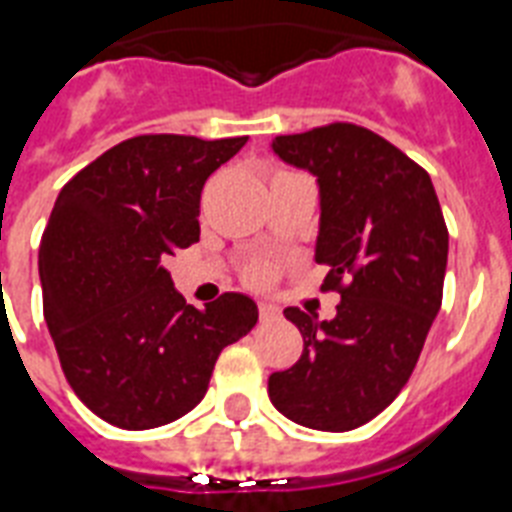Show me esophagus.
Returning <instances> with one entry per match:
<instances>
[{"instance_id": "34e87169", "label": "esophagus", "mask_w": 512, "mask_h": 512, "mask_svg": "<svg viewBox=\"0 0 512 512\" xmlns=\"http://www.w3.org/2000/svg\"><path fill=\"white\" fill-rule=\"evenodd\" d=\"M260 319L263 321H273L279 319V308L271 303H260Z\"/></svg>"}]
</instances>
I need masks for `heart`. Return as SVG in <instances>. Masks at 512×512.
I'll return each mask as SVG.
<instances>
[{
    "label": "heart",
    "instance_id": "obj_1",
    "mask_svg": "<svg viewBox=\"0 0 512 512\" xmlns=\"http://www.w3.org/2000/svg\"><path fill=\"white\" fill-rule=\"evenodd\" d=\"M276 276H279V265L273 263H252L244 268V284L255 289L271 287Z\"/></svg>",
    "mask_w": 512,
    "mask_h": 512
}]
</instances>
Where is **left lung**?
I'll list each match as a JSON object with an SVG mask.
<instances>
[{
	"label": "left lung",
	"mask_w": 512,
	"mask_h": 512,
	"mask_svg": "<svg viewBox=\"0 0 512 512\" xmlns=\"http://www.w3.org/2000/svg\"><path fill=\"white\" fill-rule=\"evenodd\" d=\"M273 151L319 180L316 263L340 305L332 321L284 311L303 356L268 377V396L297 425L345 433L412 377L444 297L449 231L428 172L377 132L324 124L279 135Z\"/></svg>",
	"instance_id": "1"
}]
</instances>
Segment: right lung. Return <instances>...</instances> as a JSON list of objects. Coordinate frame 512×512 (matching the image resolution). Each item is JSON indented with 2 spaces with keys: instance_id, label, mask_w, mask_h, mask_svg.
I'll use <instances>...</instances> for the list:
<instances>
[{
  "instance_id": "add662e5",
  "label": "right lung",
  "mask_w": 512,
  "mask_h": 512,
  "mask_svg": "<svg viewBox=\"0 0 512 512\" xmlns=\"http://www.w3.org/2000/svg\"><path fill=\"white\" fill-rule=\"evenodd\" d=\"M244 143L138 135L58 193L39 244L44 321L68 385L116 428L191 412L220 350L257 324V305L236 292L204 311L185 305L164 268L199 241L201 188Z\"/></svg>"
}]
</instances>
